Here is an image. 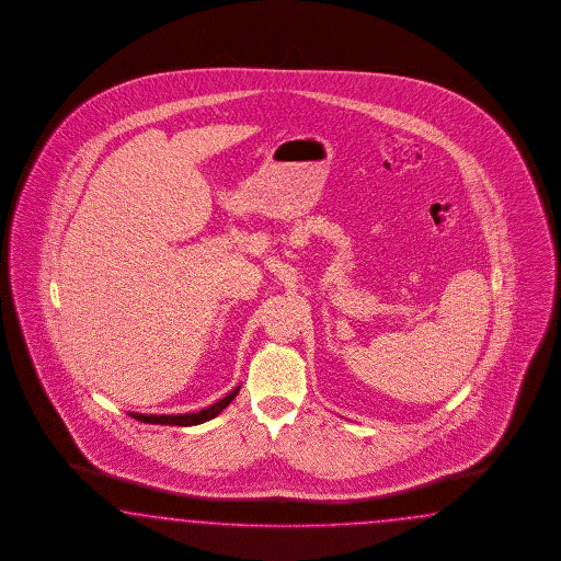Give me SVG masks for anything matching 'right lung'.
<instances>
[{
  "label": "right lung",
  "instance_id": "obj_1",
  "mask_svg": "<svg viewBox=\"0 0 561 561\" xmlns=\"http://www.w3.org/2000/svg\"><path fill=\"white\" fill-rule=\"evenodd\" d=\"M240 387L234 391L228 392L224 399L216 401L209 408L199 409L197 413H179V415H156V413H137V411H127L134 420H139L144 424H158V425H181V427H188V425H199L218 417L224 409L232 403V399L237 397Z\"/></svg>",
  "mask_w": 561,
  "mask_h": 561
}]
</instances>
